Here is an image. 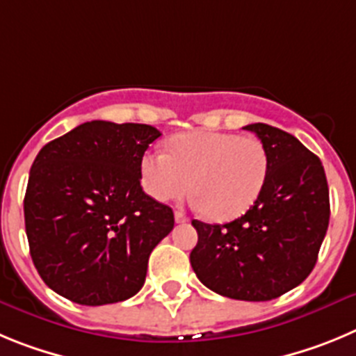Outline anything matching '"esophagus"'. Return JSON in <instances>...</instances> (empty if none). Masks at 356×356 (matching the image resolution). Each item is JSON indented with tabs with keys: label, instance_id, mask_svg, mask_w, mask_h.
I'll use <instances>...</instances> for the list:
<instances>
[{
	"label": "esophagus",
	"instance_id": "1",
	"mask_svg": "<svg viewBox=\"0 0 356 356\" xmlns=\"http://www.w3.org/2000/svg\"><path fill=\"white\" fill-rule=\"evenodd\" d=\"M175 222L177 223H186L188 222V216H186L182 211H175Z\"/></svg>",
	"mask_w": 356,
	"mask_h": 356
}]
</instances>
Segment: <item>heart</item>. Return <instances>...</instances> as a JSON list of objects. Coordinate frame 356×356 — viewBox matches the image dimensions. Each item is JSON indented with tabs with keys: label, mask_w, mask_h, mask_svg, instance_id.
I'll use <instances>...</instances> for the list:
<instances>
[{
	"label": "heart",
	"mask_w": 356,
	"mask_h": 356,
	"mask_svg": "<svg viewBox=\"0 0 356 356\" xmlns=\"http://www.w3.org/2000/svg\"><path fill=\"white\" fill-rule=\"evenodd\" d=\"M270 175V154L254 136L190 131L170 140V152L142 158L143 190L159 202L198 195L197 206L218 222L239 218L261 197Z\"/></svg>",
	"instance_id": "heart-1"
}]
</instances>
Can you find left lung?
I'll return each mask as SVG.
<instances>
[{
  "label": "left lung",
  "instance_id": "1",
  "mask_svg": "<svg viewBox=\"0 0 356 356\" xmlns=\"http://www.w3.org/2000/svg\"><path fill=\"white\" fill-rule=\"evenodd\" d=\"M270 154L261 197L225 225L193 220L198 241L190 262L198 280L222 296L268 302L300 286L314 270L330 220L321 159L293 134L250 124Z\"/></svg>",
  "mask_w": 356,
  "mask_h": 356
}]
</instances>
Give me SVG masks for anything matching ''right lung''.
<instances>
[{
  "instance_id": "right-lung-1",
  "label": "right lung",
  "mask_w": 356,
  "mask_h": 356,
  "mask_svg": "<svg viewBox=\"0 0 356 356\" xmlns=\"http://www.w3.org/2000/svg\"><path fill=\"white\" fill-rule=\"evenodd\" d=\"M147 124L92 120L46 143L24 195L30 254L47 286L79 305L124 302L143 287L174 211L142 190Z\"/></svg>"
}]
</instances>
